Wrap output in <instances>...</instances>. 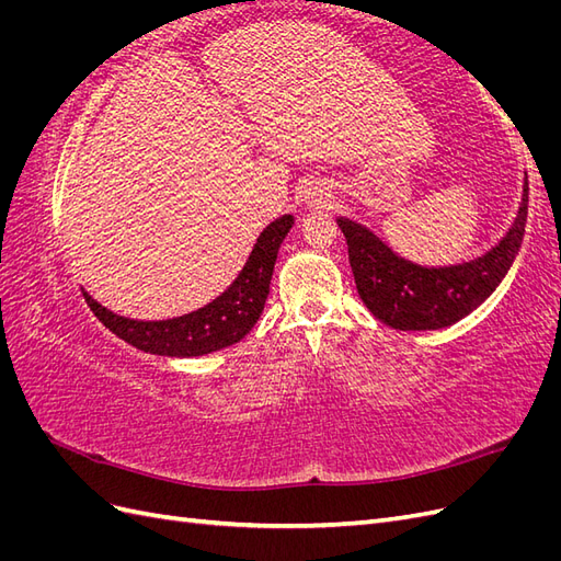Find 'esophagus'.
I'll list each match as a JSON object with an SVG mask.
<instances>
[{
    "label": "esophagus",
    "mask_w": 561,
    "mask_h": 561,
    "mask_svg": "<svg viewBox=\"0 0 561 561\" xmlns=\"http://www.w3.org/2000/svg\"><path fill=\"white\" fill-rule=\"evenodd\" d=\"M311 198H313V201H316V203H318V206H320V203H325V198H328V194H322V192H320V194H313V196H311Z\"/></svg>",
    "instance_id": "esophagus-1"
}]
</instances>
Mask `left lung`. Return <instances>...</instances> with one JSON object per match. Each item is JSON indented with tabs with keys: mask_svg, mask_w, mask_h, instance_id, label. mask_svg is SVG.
<instances>
[{
	"mask_svg": "<svg viewBox=\"0 0 561 561\" xmlns=\"http://www.w3.org/2000/svg\"><path fill=\"white\" fill-rule=\"evenodd\" d=\"M526 210L529 184L524 180L517 217L501 243L478 260L439 268L398 257L353 219L339 217L336 225L346 236L348 262L365 307L396 330H439L478 309L505 278L522 245Z\"/></svg>",
	"mask_w": 561,
	"mask_h": 561,
	"instance_id": "1",
	"label": "left lung"
}]
</instances>
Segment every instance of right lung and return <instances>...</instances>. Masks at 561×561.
Returning a JSON list of instances; mask_svg holds the SVG:
<instances>
[{
    "instance_id": "add662e5",
    "label": "right lung",
    "mask_w": 561,
    "mask_h": 561,
    "mask_svg": "<svg viewBox=\"0 0 561 561\" xmlns=\"http://www.w3.org/2000/svg\"><path fill=\"white\" fill-rule=\"evenodd\" d=\"M293 225V215H283L276 222H271L260 233L239 278L229 285L227 293L198 311L168 320H130L100 307L89 295L87 301L105 328L140 351L171 355V358H194V355L227 348L241 342L260 320L278 248Z\"/></svg>"
}]
</instances>
